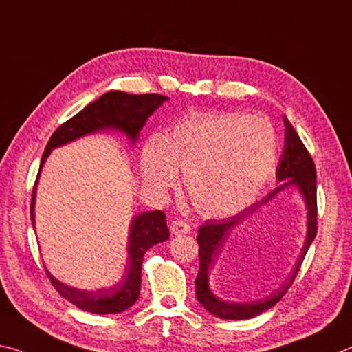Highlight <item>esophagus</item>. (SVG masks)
I'll use <instances>...</instances> for the list:
<instances>
[{
    "instance_id": "34e87169",
    "label": "esophagus",
    "mask_w": 352,
    "mask_h": 352,
    "mask_svg": "<svg viewBox=\"0 0 352 352\" xmlns=\"http://www.w3.org/2000/svg\"><path fill=\"white\" fill-rule=\"evenodd\" d=\"M170 230L173 235H184V233H190V230H192V224L184 219H175L171 221Z\"/></svg>"
}]
</instances>
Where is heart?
<instances>
[{
  "instance_id": "obj_1",
  "label": "heart",
  "mask_w": 352,
  "mask_h": 352,
  "mask_svg": "<svg viewBox=\"0 0 352 352\" xmlns=\"http://www.w3.org/2000/svg\"><path fill=\"white\" fill-rule=\"evenodd\" d=\"M276 159L278 139L267 120L241 113L196 114L146 142L140 171L146 187L162 196L184 170V188L196 212L226 218L256 198Z\"/></svg>"
}]
</instances>
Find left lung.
Returning <instances> with one entry per match:
<instances>
[{
    "instance_id": "left-lung-1",
    "label": "left lung",
    "mask_w": 352,
    "mask_h": 352,
    "mask_svg": "<svg viewBox=\"0 0 352 352\" xmlns=\"http://www.w3.org/2000/svg\"><path fill=\"white\" fill-rule=\"evenodd\" d=\"M285 148H283V154L276 168V186L272 192L264 196L261 201L255 202L245 210L239 212L235 217L223 221H214V223L202 224L198 230V244H199V272L196 276V298L199 303L204 306V309L213 314L214 317L224 318V320H245L260 316L261 312L274 307L278 301L283 298V295L287 292V289L295 280L298 274V269L301 263L305 260V255L309 245L312 244L314 238L317 235V173L316 165L311 154L307 153L303 142L298 138L297 131L291 125L285 117ZM295 186L307 206V238L304 245V250L296 265L293 275L286 285H283L278 292L270 296L266 299L256 300L255 302H229L221 300L212 294L210 289V282L208 281V274L210 273V266L212 263L214 256L217 250L222 247L226 235L237 226L238 223L243 222L249 216L259 210L261 206L267 205L275 195L287 188Z\"/></svg>"
}]
</instances>
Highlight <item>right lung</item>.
<instances>
[{"label": "right lung", "instance_id": "1", "mask_svg": "<svg viewBox=\"0 0 352 352\" xmlns=\"http://www.w3.org/2000/svg\"><path fill=\"white\" fill-rule=\"evenodd\" d=\"M166 100L168 97L159 94H128L122 91H109L55 129L45 148V153H43L38 176H36L32 192L30 219H32L34 229L36 186H38L43 165L54 148L63 146L88 134L109 131V129L125 134L126 139L135 145L140 129L144 128L148 117ZM168 238L170 232L166 227L164 212L154 210L139 213L133 218L131 227H129L126 274L120 283L111 287L97 289V291H85V289L65 285L55 278L47 269L46 274L55 291L67 301H71L72 305H76L78 309L91 314H119L131 307L139 298L142 261H144L146 250L153 245L166 241Z\"/></svg>", "mask_w": 352, "mask_h": 352}]
</instances>
